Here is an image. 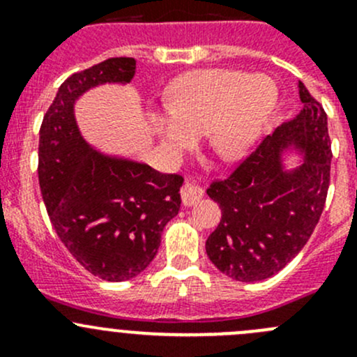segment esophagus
Here are the masks:
<instances>
[{
    "label": "esophagus",
    "instance_id": "obj_1",
    "mask_svg": "<svg viewBox=\"0 0 357 357\" xmlns=\"http://www.w3.org/2000/svg\"><path fill=\"white\" fill-rule=\"evenodd\" d=\"M202 197H204V190H202L200 186L186 185L185 188L181 190V200L185 207H192V205L199 204Z\"/></svg>",
    "mask_w": 357,
    "mask_h": 357
}]
</instances>
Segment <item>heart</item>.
Wrapping results in <instances>:
<instances>
[{"label": "heart", "mask_w": 357, "mask_h": 357, "mask_svg": "<svg viewBox=\"0 0 357 357\" xmlns=\"http://www.w3.org/2000/svg\"><path fill=\"white\" fill-rule=\"evenodd\" d=\"M278 89L268 75L233 68H200L183 74L169 88L165 109L153 131L165 152L178 158L205 132L208 149L222 162H238L250 152L268 124Z\"/></svg>", "instance_id": "b5f03b06"}]
</instances>
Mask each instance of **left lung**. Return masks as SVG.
<instances>
[{
    "label": "left lung",
    "instance_id": "left-lung-1",
    "mask_svg": "<svg viewBox=\"0 0 357 357\" xmlns=\"http://www.w3.org/2000/svg\"><path fill=\"white\" fill-rule=\"evenodd\" d=\"M302 110L240 162L229 178L212 181L207 195L221 221L205 242L212 264L236 282H261L282 271L307 243L325 208L332 143L326 112L298 82ZM295 148L305 164L291 172L281 153Z\"/></svg>",
    "mask_w": 357,
    "mask_h": 357
}]
</instances>
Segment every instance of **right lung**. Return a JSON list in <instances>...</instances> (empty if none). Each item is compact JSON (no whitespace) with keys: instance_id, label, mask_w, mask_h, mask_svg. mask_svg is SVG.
Returning a JSON list of instances; mask_svg holds the SVG:
<instances>
[{"instance_id":"add662e5","label":"right lung","mask_w":357,"mask_h":357,"mask_svg":"<svg viewBox=\"0 0 357 357\" xmlns=\"http://www.w3.org/2000/svg\"><path fill=\"white\" fill-rule=\"evenodd\" d=\"M136 60L109 59L59 88L39 129V188L50 221L75 261L107 282H126L157 255L164 226L179 212L183 178L93 150L74 103L105 82H129Z\"/></svg>"}]
</instances>
